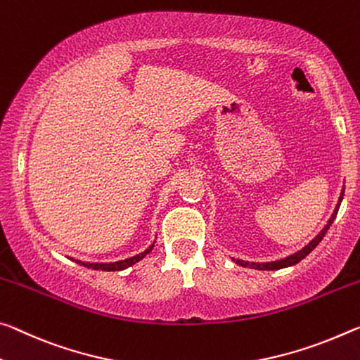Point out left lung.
I'll list each match as a JSON object with an SVG mask.
<instances>
[{"label":"left lung","mask_w":360,"mask_h":360,"mask_svg":"<svg viewBox=\"0 0 360 360\" xmlns=\"http://www.w3.org/2000/svg\"><path fill=\"white\" fill-rule=\"evenodd\" d=\"M343 195H345V186L343 189H341L340 193V198H338V203H336V207L333 210V214L330 216V219L327 224L323 226V229L317 233L316 237L312 238V240L300 250V252H296L293 255L287 256V258H282V259H277V261H267V262H250V261H242V259H233V262H237L238 266L242 267H250V269H258V271H277V269H283V267H290V266H295L298 264L301 259H304L307 255H309L314 248L317 247L319 243L322 242V238L325 237V233L330 229V226L333 224V221L336 218V214H338V210H340V205L343 202Z\"/></svg>","instance_id":"1"}]
</instances>
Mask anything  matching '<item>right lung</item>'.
<instances>
[{"label": "right lung", "mask_w": 360, "mask_h": 360, "mask_svg": "<svg viewBox=\"0 0 360 360\" xmlns=\"http://www.w3.org/2000/svg\"><path fill=\"white\" fill-rule=\"evenodd\" d=\"M153 247H155V242H153L149 248L144 250V252L133 256V258H127V259H122V261H115V262H88V261H79V259H72L75 261L77 264L79 266H84L88 267V269H96V271H123L127 269V267L136 264V262H139L141 259H144L147 255H149Z\"/></svg>", "instance_id": "1"}]
</instances>
